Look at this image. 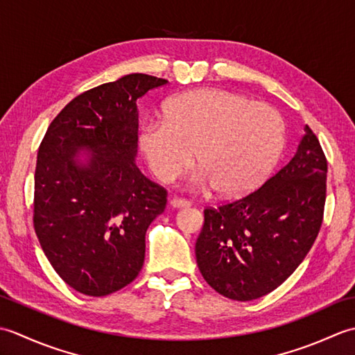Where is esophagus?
Masks as SVG:
<instances>
[{"instance_id": "obj_1", "label": "esophagus", "mask_w": 355, "mask_h": 355, "mask_svg": "<svg viewBox=\"0 0 355 355\" xmlns=\"http://www.w3.org/2000/svg\"><path fill=\"white\" fill-rule=\"evenodd\" d=\"M170 205L173 208H184V207H190V200H187L184 198H173L170 200Z\"/></svg>"}]
</instances>
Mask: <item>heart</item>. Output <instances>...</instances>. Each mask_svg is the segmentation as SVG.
<instances>
[{
  "label": "heart",
  "instance_id": "b5f03b06",
  "mask_svg": "<svg viewBox=\"0 0 355 355\" xmlns=\"http://www.w3.org/2000/svg\"><path fill=\"white\" fill-rule=\"evenodd\" d=\"M165 121H147L139 146L155 176L171 182L194 159L191 182L242 196L268 176L285 144V124L268 104L234 92L202 89L170 99Z\"/></svg>",
  "mask_w": 355,
  "mask_h": 355
}]
</instances>
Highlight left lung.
<instances>
[{
	"label": "left lung",
	"instance_id": "left-lung-1",
	"mask_svg": "<svg viewBox=\"0 0 355 355\" xmlns=\"http://www.w3.org/2000/svg\"><path fill=\"white\" fill-rule=\"evenodd\" d=\"M328 162L313 130L294 156L241 199L204 209L196 262L207 284L247 302L274 291L291 276L319 234Z\"/></svg>",
	"mask_w": 355,
	"mask_h": 355
}]
</instances>
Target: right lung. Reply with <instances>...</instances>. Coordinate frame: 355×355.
<instances>
[{
	"label": "right lung",
	"mask_w": 355,
	"mask_h": 355,
	"mask_svg": "<svg viewBox=\"0 0 355 355\" xmlns=\"http://www.w3.org/2000/svg\"><path fill=\"white\" fill-rule=\"evenodd\" d=\"M167 79L132 73L90 89L58 113L35 168L33 228L53 270L93 297L127 286L146 257V233L167 190L136 167L137 105ZM87 149L89 164L73 156Z\"/></svg>",
	"instance_id": "1"
}]
</instances>
